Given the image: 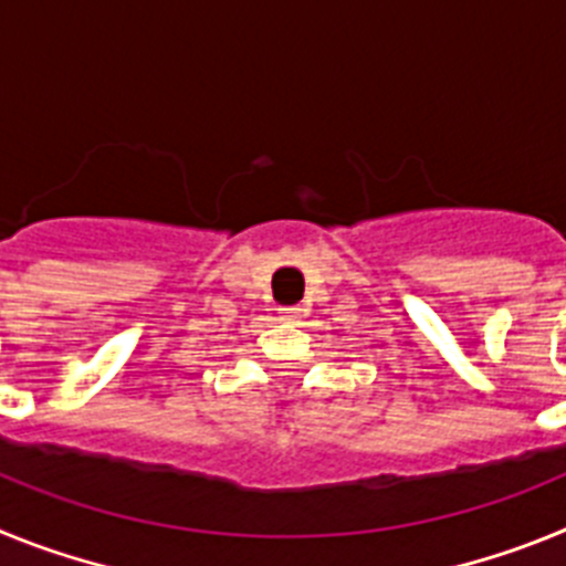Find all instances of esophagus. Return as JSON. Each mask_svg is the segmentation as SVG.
<instances>
[{"mask_svg": "<svg viewBox=\"0 0 566 566\" xmlns=\"http://www.w3.org/2000/svg\"><path fill=\"white\" fill-rule=\"evenodd\" d=\"M277 314H280V319H283V323H297L300 314H303V308H300V306H283Z\"/></svg>", "mask_w": 566, "mask_h": 566, "instance_id": "obj_1", "label": "esophagus"}]
</instances>
